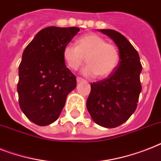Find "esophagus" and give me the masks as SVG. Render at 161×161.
<instances>
[{
	"label": "esophagus",
	"instance_id": "1",
	"mask_svg": "<svg viewBox=\"0 0 161 161\" xmlns=\"http://www.w3.org/2000/svg\"><path fill=\"white\" fill-rule=\"evenodd\" d=\"M83 78H79V77H78V78H77V82H78V83H81V82H83Z\"/></svg>",
	"mask_w": 161,
	"mask_h": 161
}]
</instances>
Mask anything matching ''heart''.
Listing matches in <instances>:
<instances>
[{"instance_id":"1","label":"heart","mask_w":161,"mask_h":161,"mask_svg":"<svg viewBox=\"0 0 161 161\" xmlns=\"http://www.w3.org/2000/svg\"><path fill=\"white\" fill-rule=\"evenodd\" d=\"M87 65L83 69L85 76L107 78L117 69L120 53L117 47L107 43L104 39L91 33L81 36L78 46L69 43L63 49V58L69 69L77 70L85 61Z\"/></svg>"}]
</instances>
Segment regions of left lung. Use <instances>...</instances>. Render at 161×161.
Segmentation results:
<instances>
[{
	"mask_svg": "<svg viewBox=\"0 0 161 161\" xmlns=\"http://www.w3.org/2000/svg\"><path fill=\"white\" fill-rule=\"evenodd\" d=\"M113 40L119 49L120 61L108 78L91 84L87 109L93 121L106 128L120 126L136 109L142 85L140 56L128 40L113 30H97Z\"/></svg>",
	"mask_w": 161,
	"mask_h": 161,
	"instance_id": "left-lung-1",
	"label": "left lung"
}]
</instances>
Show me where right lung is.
Here are the masks:
<instances>
[{
	"label": "right lung",
	"mask_w": 161,
	"mask_h": 161,
	"mask_svg": "<svg viewBox=\"0 0 161 161\" xmlns=\"http://www.w3.org/2000/svg\"><path fill=\"white\" fill-rule=\"evenodd\" d=\"M77 27L49 26L39 31L26 46L19 66V108L38 126L58 118L76 78L66 67L63 49L78 34Z\"/></svg>",
	"instance_id": "1"
}]
</instances>
